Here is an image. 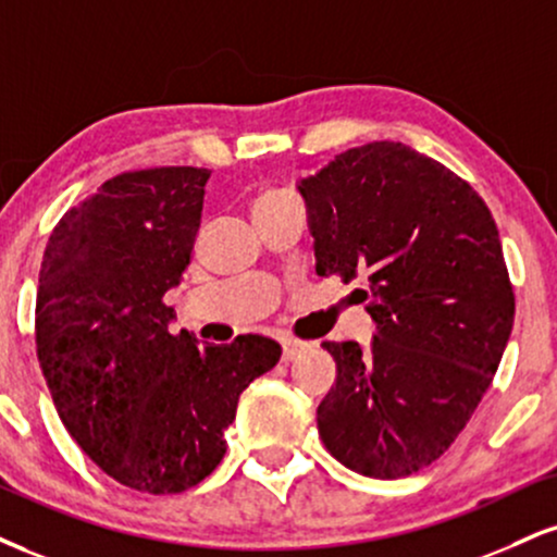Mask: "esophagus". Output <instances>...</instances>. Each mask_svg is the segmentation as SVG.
<instances>
[{
    "instance_id": "34e87169",
    "label": "esophagus",
    "mask_w": 557,
    "mask_h": 557,
    "mask_svg": "<svg viewBox=\"0 0 557 557\" xmlns=\"http://www.w3.org/2000/svg\"><path fill=\"white\" fill-rule=\"evenodd\" d=\"M308 347V343H300V339H283V360L285 363H290V360H296L300 352H304Z\"/></svg>"
}]
</instances>
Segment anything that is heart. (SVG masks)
Segmentation results:
<instances>
[{
  "instance_id": "b5f03b06",
  "label": "heart",
  "mask_w": 557,
  "mask_h": 557,
  "mask_svg": "<svg viewBox=\"0 0 557 557\" xmlns=\"http://www.w3.org/2000/svg\"><path fill=\"white\" fill-rule=\"evenodd\" d=\"M280 199H287V194L280 191V189H264V191L259 194L257 199H253V207L270 205V202H280Z\"/></svg>"
}]
</instances>
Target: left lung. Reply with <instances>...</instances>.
Segmentation results:
<instances>
[{"instance_id":"8db88e82","label":"left lung","mask_w":557,"mask_h":557,"mask_svg":"<svg viewBox=\"0 0 557 557\" xmlns=\"http://www.w3.org/2000/svg\"><path fill=\"white\" fill-rule=\"evenodd\" d=\"M321 277L368 274L371 347L324 343L337 381L319 435L366 478L433 465L470 423L504 358L513 287L498 227L478 191L401 143L339 152L298 184Z\"/></svg>"}]
</instances>
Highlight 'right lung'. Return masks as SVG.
<instances>
[{
	"mask_svg": "<svg viewBox=\"0 0 557 557\" xmlns=\"http://www.w3.org/2000/svg\"><path fill=\"white\" fill-rule=\"evenodd\" d=\"M207 169L165 165L106 181L53 227L36 296V350L59 418L106 474L139 493H184L225 457V428L280 345L171 334L163 296L202 223Z\"/></svg>",
	"mask_w": 557,
	"mask_h": 557,
	"instance_id": "add662e5",
	"label": "right lung"
}]
</instances>
